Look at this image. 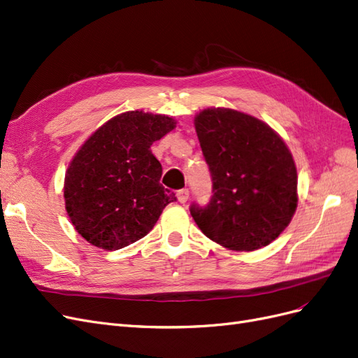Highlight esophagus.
Listing matches in <instances>:
<instances>
[{
	"label": "esophagus",
	"mask_w": 358,
	"mask_h": 358,
	"mask_svg": "<svg viewBox=\"0 0 358 358\" xmlns=\"http://www.w3.org/2000/svg\"><path fill=\"white\" fill-rule=\"evenodd\" d=\"M176 195H178V201L180 204H185V203L188 201V199H189V191L187 188H183V189H179Z\"/></svg>",
	"instance_id": "esophagus-1"
}]
</instances>
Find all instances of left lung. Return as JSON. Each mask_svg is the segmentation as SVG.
Masks as SVG:
<instances>
[{"label": "left lung", "instance_id": "obj_1", "mask_svg": "<svg viewBox=\"0 0 358 358\" xmlns=\"http://www.w3.org/2000/svg\"><path fill=\"white\" fill-rule=\"evenodd\" d=\"M194 126L213 180L206 207L191 206L206 237L253 252L285 231L298 207V171L287 145L266 122L229 108H207Z\"/></svg>", "mask_w": 358, "mask_h": 358}]
</instances>
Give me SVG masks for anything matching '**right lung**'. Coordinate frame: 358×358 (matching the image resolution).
<instances>
[{"instance_id": "1", "label": "right lung", "mask_w": 358, "mask_h": 358, "mask_svg": "<svg viewBox=\"0 0 358 358\" xmlns=\"http://www.w3.org/2000/svg\"><path fill=\"white\" fill-rule=\"evenodd\" d=\"M176 127V120L127 110L106 121L68 166L66 213L80 236L103 250H118L150 232L163 208L176 201L159 179L162 164L151 145Z\"/></svg>"}]
</instances>
